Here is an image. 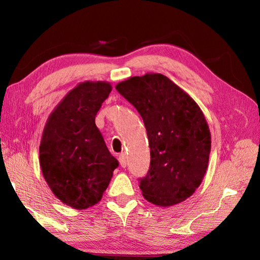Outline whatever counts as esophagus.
<instances>
[{"instance_id":"esophagus-1","label":"esophagus","mask_w":260,"mask_h":260,"mask_svg":"<svg viewBox=\"0 0 260 260\" xmlns=\"http://www.w3.org/2000/svg\"><path fill=\"white\" fill-rule=\"evenodd\" d=\"M118 161L121 168H126V164H127V158H126V154L125 153H120L119 156H118Z\"/></svg>"}]
</instances>
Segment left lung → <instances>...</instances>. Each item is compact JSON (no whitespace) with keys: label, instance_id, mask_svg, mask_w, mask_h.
<instances>
[{"label":"left lung","instance_id":"obj_1","mask_svg":"<svg viewBox=\"0 0 260 260\" xmlns=\"http://www.w3.org/2000/svg\"><path fill=\"white\" fill-rule=\"evenodd\" d=\"M116 89L137 109L147 132L151 164L140 179L143 197L158 207L186 200L201 184L211 150L202 110L161 74L131 77Z\"/></svg>","mask_w":260,"mask_h":260}]
</instances>
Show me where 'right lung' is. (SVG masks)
Returning <instances> with one entry per match:
<instances>
[{
	"label": "right lung",
	"mask_w": 260,
	"mask_h": 260,
	"mask_svg": "<svg viewBox=\"0 0 260 260\" xmlns=\"http://www.w3.org/2000/svg\"><path fill=\"white\" fill-rule=\"evenodd\" d=\"M110 91L107 81L80 82L53 109L42 133L43 178L60 201L77 210L102 200L118 167L95 124Z\"/></svg>",
	"instance_id": "right-lung-1"
}]
</instances>
